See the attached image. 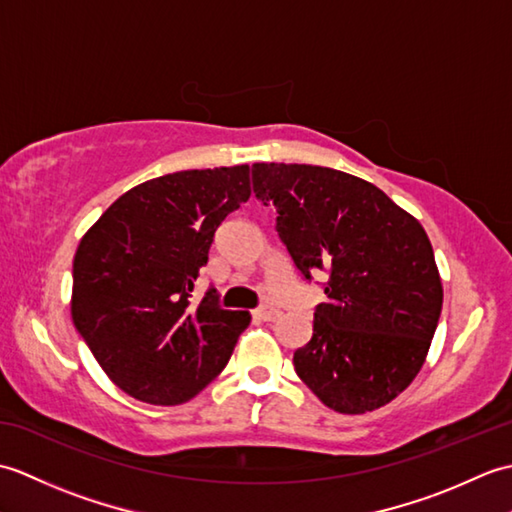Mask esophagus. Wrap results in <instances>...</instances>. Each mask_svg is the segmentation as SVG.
<instances>
[{
    "mask_svg": "<svg viewBox=\"0 0 512 512\" xmlns=\"http://www.w3.org/2000/svg\"><path fill=\"white\" fill-rule=\"evenodd\" d=\"M279 310H275V308H257L255 312H253V317L255 319H259V321H275V319H279Z\"/></svg>",
    "mask_w": 512,
    "mask_h": 512,
    "instance_id": "34e87169",
    "label": "esophagus"
}]
</instances>
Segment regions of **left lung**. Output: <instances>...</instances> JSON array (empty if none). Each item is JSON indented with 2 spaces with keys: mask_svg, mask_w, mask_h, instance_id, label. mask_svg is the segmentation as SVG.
<instances>
[{
  "mask_svg": "<svg viewBox=\"0 0 512 512\" xmlns=\"http://www.w3.org/2000/svg\"><path fill=\"white\" fill-rule=\"evenodd\" d=\"M259 200L297 268L325 270V303L295 369L325 407L365 413L418 376L436 334L442 281L422 224L372 182L317 165H253Z\"/></svg>",
  "mask_w": 512,
  "mask_h": 512,
  "instance_id": "8db88e82",
  "label": "left lung"
}]
</instances>
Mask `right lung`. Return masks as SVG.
I'll use <instances>...</instances> for the list:
<instances>
[{
    "label": "right lung",
    "mask_w": 512,
    "mask_h": 512,
    "mask_svg": "<svg viewBox=\"0 0 512 512\" xmlns=\"http://www.w3.org/2000/svg\"><path fill=\"white\" fill-rule=\"evenodd\" d=\"M248 165L191 169L123 193L81 237L72 321L116 387L182 405L226 367L248 323L215 295L193 306L217 226L250 198Z\"/></svg>",
    "instance_id": "1"
}]
</instances>
